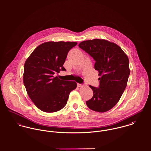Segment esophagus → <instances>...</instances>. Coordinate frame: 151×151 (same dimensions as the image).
Segmentation results:
<instances>
[{"label":"esophagus","mask_w":151,"mask_h":151,"mask_svg":"<svg viewBox=\"0 0 151 151\" xmlns=\"http://www.w3.org/2000/svg\"><path fill=\"white\" fill-rule=\"evenodd\" d=\"M77 86H78V87H82V86H84L83 85H82V84H77Z\"/></svg>","instance_id":"esophagus-1"}]
</instances>
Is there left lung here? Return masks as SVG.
I'll list each match as a JSON object with an SVG mask.
<instances>
[{"mask_svg": "<svg viewBox=\"0 0 151 151\" xmlns=\"http://www.w3.org/2000/svg\"><path fill=\"white\" fill-rule=\"evenodd\" d=\"M78 46L95 60L94 67L101 77L99 88L89 86L93 95L86 105L97 112L107 111L117 104L127 86L130 73L128 56L119 45L104 39L84 41Z\"/></svg>", "mask_w": 151, "mask_h": 151, "instance_id": "left-lung-1", "label": "left lung"}]
</instances>
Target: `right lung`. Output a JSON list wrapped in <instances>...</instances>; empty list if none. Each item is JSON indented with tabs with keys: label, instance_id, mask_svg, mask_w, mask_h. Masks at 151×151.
I'll use <instances>...</instances> for the list:
<instances>
[{
	"label": "right lung",
	"instance_id": "1",
	"mask_svg": "<svg viewBox=\"0 0 151 151\" xmlns=\"http://www.w3.org/2000/svg\"><path fill=\"white\" fill-rule=\"evenodd\" d=\"M76 42H46L38 46L27 59L23 83L35 106L44 112L52 113L64 108L71 91L77 87L75 81L54 77L65 71L63 65L68 51Z\"/></svg>",
	"mask_w": 151,
	"mask_h": 151
}]
</instances>
